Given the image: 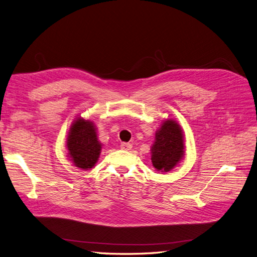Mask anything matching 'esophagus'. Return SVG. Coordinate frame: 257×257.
Instances as JSON below:
<instances>
[{
  "label": "esophagus",
  "instance_id": "34e87169",
  "mask_svg": "<svg viewBox=\"0 0 257 257\" xmlns=\"http://www.w3.org/2000/svg\"><path fill=\"white\" fill-rule=\"evenodd\" d=\"M120 147H121V149H122V150H126V151H128V150H131V149H132V147H133V146H132V144H130V143H122Z\"/></svg>",
  "mask_w": 257,
  "mask_h": 257
}]
</instances>
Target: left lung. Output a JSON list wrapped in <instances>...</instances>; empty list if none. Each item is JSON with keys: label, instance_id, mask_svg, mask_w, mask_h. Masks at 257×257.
I'll list each match as a JSON object with an SVG mask.
<instances>
[{"label": "left lung", "instance_id": "obj_1", "mask_svg": "<svg viewBox=\"0 0 257 257\" xmlns=\"http://www.w3.org/2000/svg\"><path fill=\"white\" fill-rule=\"evenodd\" d=\"M151 151L152 164L159 172H169L183 158V134L176 121L169 119L162 124Z\"/></svg>", "mask_w": 257, "mask_h": 257}]
</instances>
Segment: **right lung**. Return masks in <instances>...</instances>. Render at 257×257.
<instances>
[{
	"mask_svg": "<svg viewBox=\"0 0 257 257\" xmlns=\"http://www.w3.org/2000/svg\"><path fill=\"white\" fill-rule=\"evenodd\" d=\"M67 150L75 166L90 169L98 160L102 145L98 142L94 124L91 121L77 119L69 130Z\"/></svg>",
	"mask_w": 257,
	"mask_h": 257,
	"instance_id": "right-lung-1",
	"label": "right lung"
}]
</instances>
